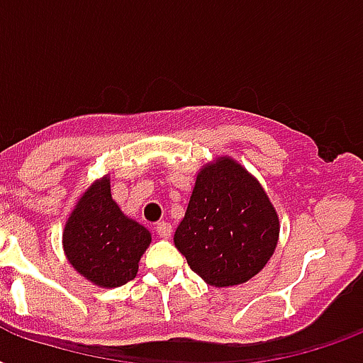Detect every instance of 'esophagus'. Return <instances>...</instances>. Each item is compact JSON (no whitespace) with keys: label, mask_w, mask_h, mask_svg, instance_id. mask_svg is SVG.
I'll return each mask as SVG.
<instances>
[{"label":"esophagus","mask_w":363,"mask_h":363,"mask_svg":"<svg viewBox=\"0 0 363 363\" xmlns=\"http://www.w3.org/2000/svg\"><path fill=\"white\" fill-rule=\"evenodd\" d=\"M156 233H158V238L162 239H169L171 233H173V228H171L169 222H158L156 226H154Z\"/></svg>","instance_id":"obj_1"}]
</instances>
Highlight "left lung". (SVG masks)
Listing matches in <instances>:
<instances>
[{
	"instance_id": "8db88e82",
	"label": "left lung",
	"mask_w": 363,
	"mask_h": 363,
	"mask_svg": "<svg viewBox=\"0 0 363 363\" xmlns=\"http://www.w3.org/2000/svg\"><path fill=\"white\" fill-rule=\"evenodd\" d=\"M279 232V215L258 179L232 156H216L198 171L173 241L194 273L226 288L264 269Z\"/></svg>"
}]
</instances>
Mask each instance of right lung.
I'll return each instance as SVG.
<instances>
[{
    "label": "right lung",
    "instance_id": "right-lung-1",
    "mask_svg": "<svg viewBox=\"0 0 363 363\" xmlns=\"http://www.w3.org/2000/svg\"><path fill=\"white\" fill-rule=\"evenodd\" d=\"M150 241L147 228L124 215L113 199L109 173L84 188L62 233L67 262L99 288L131 281Z\"/></svg>",
    "mask_w": 363,
    "mask_h": 363
}]
</instances>
